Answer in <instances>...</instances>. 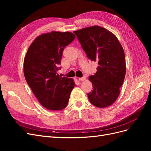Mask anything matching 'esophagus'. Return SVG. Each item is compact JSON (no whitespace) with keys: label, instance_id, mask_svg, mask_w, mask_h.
Listing matches in <instances>:
<instances>
[{"label":"esophagus","instance_id":"obj_1","mask_svg":"<svg viewBox=\"0 0 151 151\" xmlns=\"http://www.w3.org/2000/svg\"><path fill=\"white\" fill-rule=\"evenodd\" d=\"M86 79V77L85 76L83 77H80V78H79V80L80 81H85Z\"/></svg>","mask_w":151,"mask_h":151}]
</instances>
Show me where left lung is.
Segmentation results:
<instances>
[{"mask_svg": "<svg viewBox=\"0 0 151 151\" xmlns=\"http://www.w3.org/2000/svg\"><path fill=\"white\" fill-rule=\"evenodd\" d=\"M88 58L98 62L97 72L89 80L93 91L88 94L91 104L106 108L116 101L126 73L125 52L116 36L101 26L74 31Z\"/></svg>", "mask_w": 151, "mask_h": 151, "instance_id": "obj_1", "label": "left lung"}]
</instances>
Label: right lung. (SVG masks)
<instances>
[{
	"label": "right lung",
	"instance_id": "add662e5",
	"mask_svg": "<svg viewBox=\"0 0 151 151\" xmlns=\"http://www.w3.org/2000/svg\"><path fill=\"white\" fill-rule=\"evenodd\" d=\"M76 38L70 32L52 31L36 37L24 60V74L36 98L45 108L59 111L68 104L74 80L57 74L64 48Z\"/></svg>",
	"mask_w": 151,
	"mask_h": 151
}]
</instances>
